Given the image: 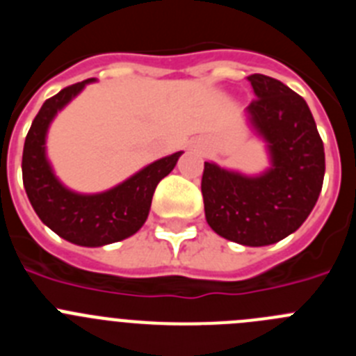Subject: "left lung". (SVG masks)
I'll return each instance as SVG.
<instances>
[{
	"label": "left lung",
	"mask_w": 356,
	"mask_h": 356,
	"mask_svg": "<svg viewBox=\"0 0 356 356\" xmlns=\"http://www.w3.org/2000/svg\"><path fill=\"white\" fill-rule=\"evenodd\" d=\"M248 81L257 99L244 118L266 144L269 165L246 175L205 162L201 193L207 222L217 235L260 248L294 234L310 216L323 188L325 146L300 94L266 74Z\"/></svg>",
	"instance_id": "8db88e82"
}]
</instances>
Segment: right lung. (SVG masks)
<instances>
[{"label":"right lung","mask_w":356,"mask_h":356,"mask_svg":"<svg viewBox=\"0 0 356 356\" xmlns=\"http://www.w3.org/2000/svg\"><path fill=\"white\" fill-rule=\"evenodd\" d=\"M96 78L65 87L46 99L24 140L23 184L40 221L58 237L83 248H102L137 234L149 216L151 200L163 176L184 151L144 165L121 184L102 193H76L62 184L48 159V131L56 114Z\"/></svg>","instance_id":"obj_1"}]
</instances>
